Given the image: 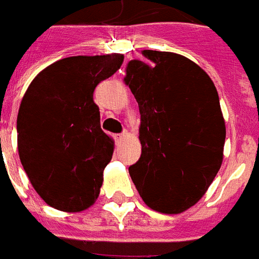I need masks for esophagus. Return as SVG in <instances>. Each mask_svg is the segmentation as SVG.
<instances>
[{"instance_id":"1","label":"esophagus","mask_w":259,"mask_h":259,"mask_svg":"<svg viewBox=\"0 0 259 259\" xmlns=\"http://www.w3.org/2000/svg\"><path fill=\"white\" fill-rule=\"evenodd\" d=\"M127 135H129L127 132H123V133H120V135H116V136H115V140H116V141H123L124 139L127 137Z\"/></svg>"}]
</instances>
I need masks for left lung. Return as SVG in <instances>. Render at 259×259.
<instances>
[{
    "mask_svg": "<svg viewBox=\"0 0 259 259\" xmlns=\"http://www.w3.org/2000/svg\"><path fill=\"white\" fill-rule=\"evenodd\" d=\"M126 66L140 111V159L129 168L147 205L180 213L205 194L221 169L226 127L211 77L183 55L144 50Z\"/></svg>",
    "mask_w": 259,
    "mask_h": 259,
    "instance_id": "8db88e82",
    "label": "left lung"
}]
</instances>
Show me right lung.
Wrapping results in <instances>:
<instances>
[{
  "label": "right lung",
  "mask_w": 259,
  "mask_h": 259,
  "mask_svg": "<svg viewBox=\"0 0 259 259\" xmlns=\"http://www.w3.org/2000/svg\"><path fill=\"white\" fill-rule=\"evenodd\" d=\"M122 62V54L59 59L37 74L22 98L20 162L37 194L55 209L83 211L100 194L113 140L102 132L93 93Z\"/></svg>",
  "instance_id": "add662e5"
}]
</instances>
